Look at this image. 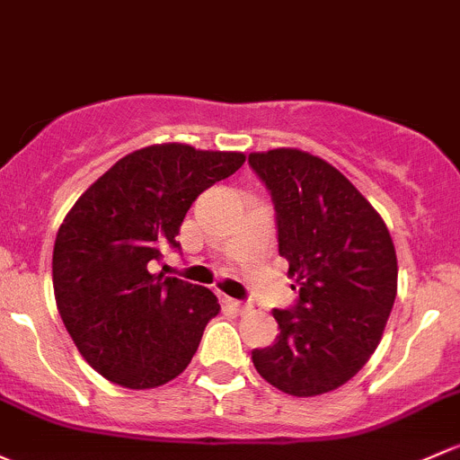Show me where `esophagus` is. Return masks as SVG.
I'll use <instances>...</instances> for the list:
<instances>
[{
  "instance_id": "esophagus-1",
  "label": "esophagus",
  "mask_w": 460,
  "mask_h": 460,
  "mask_svg": "<svg viewBox=\"0 0 460 460\" xmlns=\"http://www.w3.org/2000/svg\"><path fill=\"white\" fill-rule=\"evenodd\" d=\"M225 304L229 308H234L235 313H246L249 311V304H244V302H238V299H231V297H225Z\"/></svg>"
}]
</instances>
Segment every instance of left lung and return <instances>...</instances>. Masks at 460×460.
<instances>
[{
    "mask_svg": "<svg viewBox=\"0 0 460 460\" xmlns=\"http://www.w3.org/2000/svg\"><path fill=\"white\" fill-rule=\"evenodd\" d=\"M275 205L279 255L297 302L275 308L273 346L251 352L282 393L317 396L370 359L396 297V253L375 207L332 165L302 149L249 154Z\"/></svg>",
    "mask_w": 460,
    "mask_h": 460,
    "instance_id": "left-lung-1",
    "label": "left lung"
}]
</instances>
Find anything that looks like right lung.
Segmentation results:
<instances>
[{
  "instance_id": "add662e5",
  "label": "right lung",
  "mask_w": 460,
  "mask_h": 460,
  "mask_svg": "<svg viewBox=\"0 0 460 460\" xmlns=\"http://www.w3.org/2000/svg\"><path fill=\"white\" fill-rule=\"evenodd\" d=\"M240 152L149 145L120 158L75 202L55 240L59 315L84 359L123 388L167 384L190 366L220 304L205 287L152 273L191 202L238 172Z\"/></svg>"
}]
</instances>
